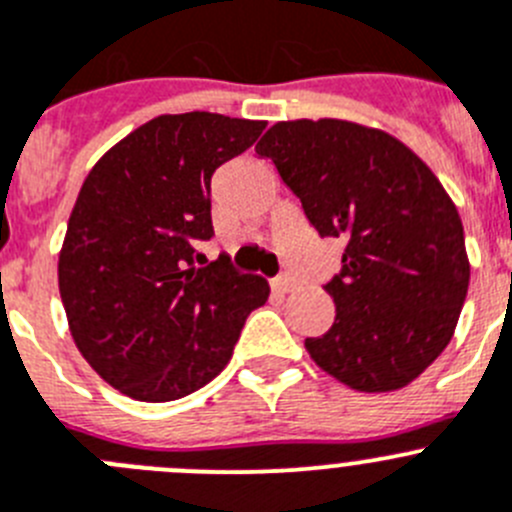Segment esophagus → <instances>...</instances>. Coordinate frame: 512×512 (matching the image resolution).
I'll list each match as a JSON object with an SVG mask.
<instances>
[{
  "label": "esophagus",
  "mask_w": 512,
  "mask_h": 512,
  "mask_svg": "<svg viewBox=\"0 0 512 512\" xmlns=\"http://www.w3.org/2000/svg\"><path fill=\"white\" fill-rule=\"evenodd\" d=\"M292 287H294V279L289 274H279V276H274V279H271V289H274V292H279V294H287Z\"/></svg>",
  "instance_id": "34e87169"
}]
</instances>
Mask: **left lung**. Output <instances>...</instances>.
I'll use <instances>...</instances> for the list:
<instances>
[{
	"label": "left lung",
	"mask_w": 512,
	"mask_h": 512,
	"mask_svg": "<svg viewBox=\"0 0 512 512\" xmlns=\"http://www.w3.org/2000/svg\"><path fill=\"white\" fill-rule=\"evenodd\" d=\"M322 238H342L325 284L335 322L307 337L312 360L363 393L396 391L452 340L470 287L457 208L391 134L350 121H279L256 144Z\"/></svg>",
	"instance_id": "1"
}]
</instances>
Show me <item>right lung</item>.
I'll list each match as a JSON object with an SVG mask.
<instances>
[{
  "label": "right lung",
  "instance_id": "1",
  "mask_svg": "<svg viewBox=\"0 0 512 512\" xmlns=\"http://www.w3.org/2000/svg\"><path fill=\"white\" fill-rule=\"evenodd\" d=\"M264 121L192 111L157 116L103 154L68 220L58 281L73 340L103 381L137 401L190 396L231 360L246 317L269 299L264 276L215 236L210 180Z\"/></svg>",
  "mask_w": 512,
  "mask_h": 512
}]
</instances>
